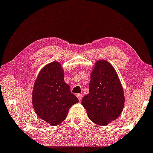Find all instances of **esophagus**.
I'll use <instances>...</instances> for the list:
<instances>
[{
  "label": "esophagus",
  "mask_w": 153,
  "mask_h": 153,
  "mask_svg": "<svg viewBox=\"0 0 153 153\" xmlns=\"http://www.w3.org/2000/svg\"><path fill=\"white\" fill-rule=\"evenodd\" d=\"M76 96H77V97H78V99L79 100V101H81V100H82V97H83L82 94H78Z\"/></svg>",
  "instance_id": "esophagus-1"
}]
</instances>
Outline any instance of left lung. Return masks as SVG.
Listing matches in <instances>:
<instances>
[{
	"label": "left lung",
	"instance_id": "1",
	"mask_svg": "<svg viewBox=\"0 0 153 153\" xmlns=\"http://www.w3.org/2000/svg\"><path fill=\"white\" fill-rule=\"evenodd\" d=\"M90 92L82 100L91 121L106 126L117 119L124 105V95L121 82L114 67L107 61H97L91 73Z\"/></svg>",
	"mask_w": 153,
	"mask_h": 153
}]
</instances>
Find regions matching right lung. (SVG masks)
<instances>
[{
	"instance_id": "obj_1",
	"label": "right lung",
	"mask_w": 153,
	"mask_h": 153,
	"mask_svg": "<svg viewBox=\"0 0 153 153\" xmlns=\"http://www.w3.org/2000/svg\"><path fill=\"white\" fill-rule=\"evenodd\" d=\"M61 65L53 61L42 69L35 80L32 104L37 116L51 126L64 121L68 110L79 100L63 79Z\"/></svg>"
}]
</instances>
